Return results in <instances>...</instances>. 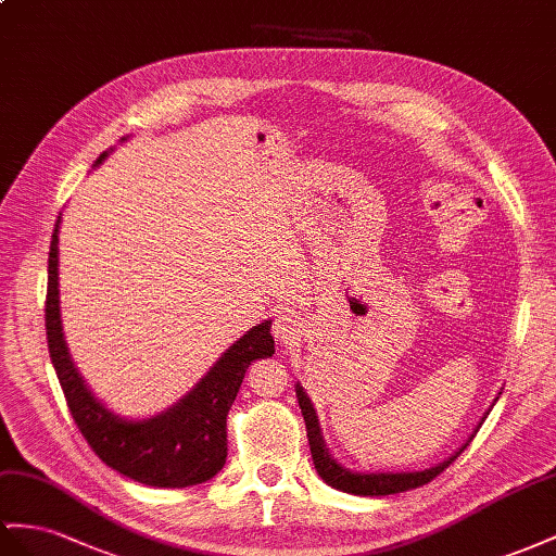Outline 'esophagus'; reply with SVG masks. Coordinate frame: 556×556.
<instances>
[{
	"mask_svg": "<svg viewBox=\"0 0 556 556\" xmlns=\"http://www.w3.org/2000/svg\"><path fill=\"white\" fill-rule=\"evenodd\" d=\"M273 331H275V338L279 340V343H291V340L301 336V324L291 317H279L273 326Z\"/></svg>",
	"mask_w": 556,
	"mask_h": 556,
	"instance_id": "1",
	"label": "esophagus"
}]
</instances>
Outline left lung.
I'll use <instances>...</instances> for the list:
<instances>
[{"label":"left lung","mask_w":556,"mask_h":556,"mask_svg":"<svg viewBox=\"0 0 556 556\" xmlns=\"http://www.w3.org/2000/svg\"><path fill=\"white\" fill-rule=\"evenodd\" d=\"M497 394H501V392H497ZM295 396H298V404H301V414L305 418L309 453H312V460H315L317 475L326 483H329V486L343 491V493H352V495H392V493H404V491H410V489L425 486V483H430L437 475L444 472V469L469 446V441H472V437L477 434L483 418H486V416H483L479 420L477 430L467 437V441L458 451L448 455L446 460H441L434 467L418 469V472H354V469L340 465L329 453V448H326L317 410H315V406H312L309 396L305 394L301 382L295 386ZM495 400H497V396H495Z\"/></svg>","instance_id":"obj_1"}]
</instances>
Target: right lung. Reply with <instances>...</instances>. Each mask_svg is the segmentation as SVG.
<instances>
[{"mask_svg":"<svg viewBox=\"0 0 556 556\" xmlns=\"http://www.w3.org/2000/svg\"><path fill=\"white\" fill-rule=\"evenodd\" d=\"M126 140V138H122ZM108 152L98 156L105 162ZM59 232L55 220L49 251L47 340L51 364L79 432L108 467L156 489H185L216 477L227 458V414L255 359L275 354L273 321L265 319L227 348L197 386L166 410L129 420L110 410L84 382L65 343L59 289Z\"/></svg>","mask_w":556,"mask_h":556,"instance_id":"add662e5","label":"right lung"}]
</instances>
